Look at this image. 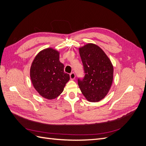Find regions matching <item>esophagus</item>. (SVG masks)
<instances>
[{"label": "esophagus", "mask_w": 146, "mask_h": 146, "mask_svg": "<svg viewBox=\"0 0 146 146\" xmlns=\"http://www.w3.org/2000/svg\"><path fill=\"white\" fill-rule=\"evenodd\" d=\"M75 78H76V75L74 72H72L71 74H70V80H74Z\"/></svg>", "instance_id": "34e87169"}]
</instances>
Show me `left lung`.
Wrapping results in <instances>:
<instances>
[{
    "mask_svg": "<svg viewBox=\"0 0 146 146\" xmlns=\"http://www.w3.org/2000/svg\"><path fill=\"white\" fill-rule=\"evenodd\" d=\"M85 76L78 85L86 99L98 102L105 98L113 80V66L104 51L98 45L88 43L78 48Z\"/></svg>",
    "mask_w": 146,
    "mask_h": 146,
    "instance_id": "8db88e82",
    "label": "left lung"
}]
</instances>
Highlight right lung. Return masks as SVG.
I'll list each match as a JSON object with an SVG mask.
<instances>
[{"instance_id":"right-lung-1","label":"right lung","mask_w":146,"mask_h":146,"mask_svg":"<svg viewBox=\"0 0 146 146\" xmlns=\"http://www.w3.org/2000/svg\"><path fill=\"white\" fill-rule=\"evenodd\" d=\"M32 85L42 98L52 100L58 97L70 79L60 61V52L52 47L44 48L35 56L30 69Z\"/></svg>"}]
</instances>
